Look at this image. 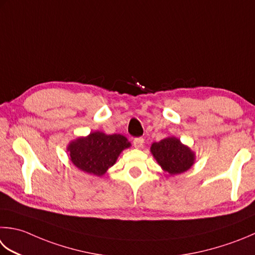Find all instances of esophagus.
<instances>
[{
    "mask_svg": "<svg viewBox=\"0 0 255 255\" xmlns=\"http://www.w3.org/2000/svg\"><path fill=\"white\" fill-rule=\"evenodd\" d=\"M144 143V139L142 137H138L133 139V146L134 148H141Z\"/></svg>",
    "mask_w": 255,
    "mask_h": 255,
    "instance_id": "34e87169",
    "label": "esophagus"
}]
</instances>
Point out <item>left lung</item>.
<instances>
[{
    "mask_svg": "<svg viewBox=\"0 0 255 255\" xmlns=\"http://www.w3.org/2000/svg\"><path fill=\"white\" fill-rule=\"evenodd\" d=\"M150 151L164 171L178 174L189 170L194 163L196 154L176 137L164 138L151 144Z\"/></svg>",
    "mask_w": 255,
    "mask_h": 255,
    "instance_id": "obj_1",
    "label": "left lung"
}]
</instances>
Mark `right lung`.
I'll return each mask as SVG.
<instances>
[{
  "label": "right lung",
  "mask_w": 255,
  "mask_h": 255,
  "mask_svg": "<svg viewBox=\"0 0 255 255\" xmlns=\"http://www.w3.org/2000/svg\"><path fill=\"white\" fill-rule=\"evenodd\" d=\"M130 146L123 134L95 131L69 142L67 151L71 161L79 170L101 177L114 166L124 149Z\"/></svg>",
  "instance_id": "obj_1"
}]
</instances>
